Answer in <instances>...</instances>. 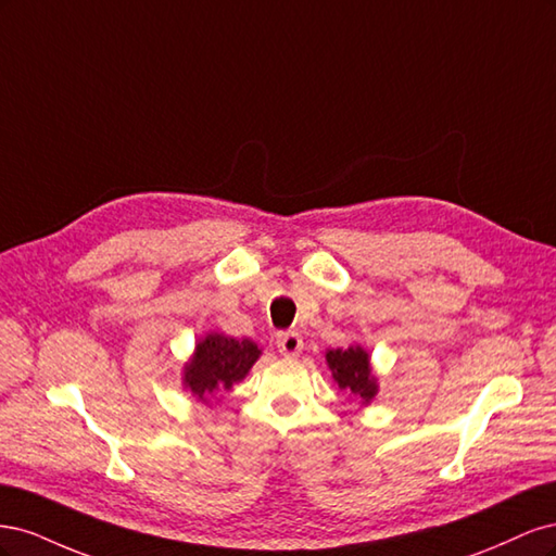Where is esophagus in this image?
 I'll return each mask as SVG.
<instances>
[{
  "mask_svg": "<svg viewBox=\"0 0 556 556\" xmlns=\"http://www.w3.org/2000/svg\"><path fill=\"white\" fill-rule=\"evenodd\" d=\"M276 345L285 357H296L304 350V339L296 331H280L276 333Z\"/></svg>",
  "mask_w": 556,
  "mask_h": 556,
  "instance_id": "34e87169",
  "label": "esophagus"
}]
</instances>
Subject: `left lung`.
Returning <instances> with one entry per match:
<instances>
[{"instance_id":"left-lung-1","label":"left lung","mask_w":556,"mask_h":556,"mask_svg":"<svg viewBox=\"0 0 556 556\" xmlns=\"http://www.w3.org/2000/svg\"><path fill=\"white\" fill-rule=\"evenodd\" d=\"M327 364L341 390L357 394L364 401H371L376 396V378L371 376L368 355L359 345H350L345 350H329Z\"/></svg>"}]
</instances>
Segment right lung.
<instances>
[{
  "instance_id": "add662e5",
  "label": "right lung",
  "mask_w": 556,
  "mask_h": 556,
  "mask_svg": "<svg viewBox=\"0 0 556 556\" xmlns=\"http://www.w3.org/2000/svg\"><path fill=\"white\" fill-rule=\"evenodd\" d=\"M257 357L260 348L248 339L237 341L231 336L208 333L197 345L192 362L185 366V384L199 399H208L213 392L229 390L233 382L243 380Z\"/></svg>"
}]
</instances>
